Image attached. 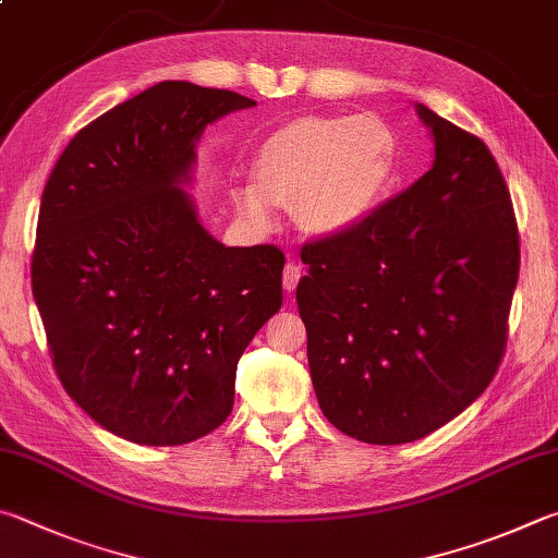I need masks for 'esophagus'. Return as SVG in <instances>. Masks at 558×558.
<instances>
[{
	"instance_id": "obj_1",
	"label": "esophagus",
	"mask_w": 558,
	"mask_h": 558,
	"mask_svg": "<svg viewBox=\"0 0 558 558\" xmlns=\"http://www.w3.org/2000/svg\"><path fill=\"white\" fill-rule=\"evenodd\" d=\"M305 276V270H302V266H298L295 260H288L286 263V270H282V288H286L288 292H292L298 288L300 278Z\"/></svg>"
}]
</instances>
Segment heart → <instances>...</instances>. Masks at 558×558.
Instances as JSON below:
<instances>
[{
	"label": "heart",
	"mask_w": 558,
	"mask_h": 558,
	"mask_svg": "<svg viewBox=\"0 0 558 558\" xmlns=\"http://www.w3.org/2000/svg\"><path fill=\"white\" fill-rule=\"evenodd\" d=\"M400 144L378 114L300 117L263 141L256 182L234 190L241 215L270 227L278 202L292 205L302 229L339 234L359 225L398 178Z\"/></svg>",
	"instance_id": "b5f03b06"
}]
</instances>
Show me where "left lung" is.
Instances as JSON below:
<instances>
[{
    "label": "left lung",
    "instance_id": "1",
    "mask_svg": "<svg viewBox=\"0 0 558 558\" xmlns=\"http://www.w3.org/2000/svg\"><path fill=\"white\" fill-rule=\"evenodd\" d=\"M417 111L434 136L432 170L300 251L314 392L333 427L366 444L427 437L488 388L520 276L518 219L488 146Z\"/></svg>",
    "mask_w": 558,
    "mask_h": 558
}]
</instances>
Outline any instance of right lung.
Listing matches in <instances>:
<instances>
[{
    "label": "right lung",
    "mask_w": 558,
    "mask_h": 558,
    "mask_svg": "<svg viewBox=\"0 0 558 558\" xmlns=\"http://www.w3.org/2000/svg\"><path fill=\"white\" fill-rule=\"evenodd\" d=\"M253 105L166 80L80 129L44 187L32 288L50 361L121 439L178 447L215 432L241 353L282 305L286 253L219 244L178 187L205 126Z\"/></svg>",
    "instance_id": "obj_1"
}]
</instances>
